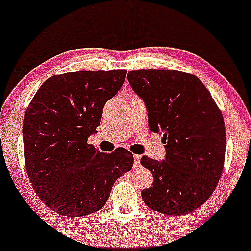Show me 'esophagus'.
Listing matches in <instances>:
<instances>
[{
    "label": "esophagus",
    "instance_id": "34e87169",
    "mask_svg": "<svg viewBox=\"0 0 251 251\" xmlns=\"http://www.w3.org/2000/svg\"><path fill=\"white\" fill-rule=\"evenodd\" d=\"M133 159H134V165H135V167H138V166H140V159H141V156L138 155V154H134V155H133Z\"/></svg>",
    "mask_w": 251,
    "mask_h": 251
}]
</instances>
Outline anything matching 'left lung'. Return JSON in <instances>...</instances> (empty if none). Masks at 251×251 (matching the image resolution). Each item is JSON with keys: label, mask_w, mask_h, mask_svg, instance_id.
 Here are the masks:
<instances>
[{"label": "left lung", "mask_w": 251, "mask_h": 251, "mask_svg": "<svg viewBox=\"0 0 251 251\" xmlns=\"http://www.w3.org/2000/svg\"><path fill=\"white\" fill-rule=\"evenodd\" d=\"M129 85L144 99L150 131L162 134L166 159L144 155L153 186L141 192L147 207L165 215H186L206 202L222 175L226 126L221 110L194 75L179 70H132Z\"/></svg>", "instance_id": "left-lung-1"}]
</instances>
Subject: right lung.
<instances>
[{
    "mask_svg": "<svg viewBox=\"0 0 251 251\" xmlns=\"http://www.w3.org/2000/svg\"><path fill=\"white\" fill-rule=\"evenodd\" d=\"M126 70L75 71L48 78L23 119L24 164L32 188L51 210L79 217L101 209L113 183L133 166L118 147L99 152L87 138L102 108L125 81Z\"/></svg>",
    "mask_w": 251,
    "mask_h": 251,
    "instance_id": "obj_1",
    "label": "right lung"
}]
</instances>
